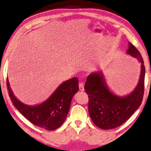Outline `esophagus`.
Segmentation results:
<instances>
[{
    "instance_id": "1",
    "label": "esophagus",
    "mask_w": 151,
    "mask_h": 151,
    "mask_svg": "<svg viewBox=\"0 0 151 151\" xmlns=\"http://www.w3.org/2000/svg\"><path fill=\"white\" fill-rule=\"evenodd\" d=\"M79 88L81 91H83L84 90V83L83 82H80L79 83Z\"/></svg>"
}]
</instances>
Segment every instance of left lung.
Segmentation results:
<instances>
[{
    "instance_id": "1",
    "label": "left lung",
    "mask_w": 151,
    "mask_h": 151,
    "mask_svg": "<svg viewBox=\"0 0 151 151\" xmlns=\"http://www.w3.org/2000/svg\"><path fill=\"white\" fill-rule=\"evenodd\" d=\"M127 54L140 63L141 71L136 87L130 94L119 96L109 88L103 73L96 71L88 76L84 89L88 95L90 118L97 127L103 129L115 128L126 122L142 101L145 89V67L140 52L129 42Z\"/></svg>"
}]
</instances>
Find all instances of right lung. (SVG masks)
<instances>
[{
    "label": "right lung",
    "instance_id": "right-lung-1",
    "mask_svg": "<svg viewBox=\"0 0 151 151\" xmlns=\"http://www.w3.org/2000/svg\"><path fill=\"white\" fill-rule=\"evenodd\" d=\"M7 89L13 105L27 120L46 130H55L63 124L70 108L73 95L79 90L77 78L65 81L45 102L29 106L19 101L10 87L8 78Z\"/></svg>",
    "mask_w": 151,
    "mask_h": 151
}]
</instances>
